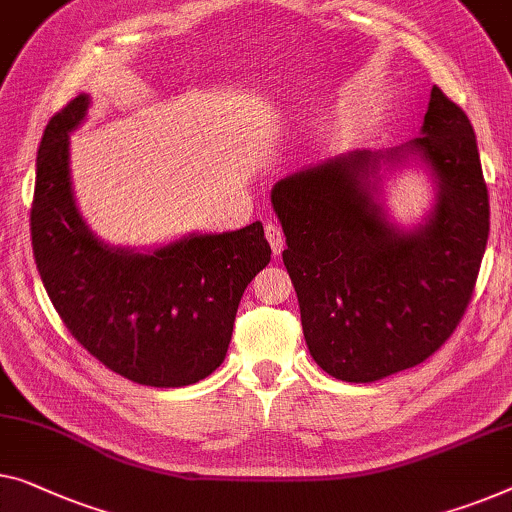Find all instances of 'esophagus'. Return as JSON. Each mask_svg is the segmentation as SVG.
Listing matches in <instances>:
<instances>
[{"mask_svg": "<svg viewBox=\"0 0 512 512\" xmlns=\"http://www.w3.org/2000/svg\"><path fill=\"white\" fill-rule=\"evenodd\" d=\"M265 238H268L274 256H279L281 251H284V233H281V228L277 224H272V221L265 224Z\"/></svg>", "mask_w": 512, "mask_h": 512, "instance_id": "esophagus-1", "label": "esophagus"}]
</instances>
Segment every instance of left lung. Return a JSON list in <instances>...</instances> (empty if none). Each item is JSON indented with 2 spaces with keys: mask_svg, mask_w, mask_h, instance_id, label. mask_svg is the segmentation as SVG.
I'll list each match as a JSON object with an SVG mask.
<instances>
[{
  "mask_svg": "<svg viewBox=\"0 0 512 512\" xmlns=\"http://www.w3.org/2000/svg\"><path fill=\"white\" fill-rule=\"evenodd\" d=\"M425 167L435 205L404 232L382 207V173ZM286 235L284 265L316 365L348 383L416 367L453 335L476 286L490 201L476 133L432 87L420 136L385 152L355 150L272 187Z\"/></svg>",
  "mask_w": 512,
  "mask_h": 512,
  "instance_id": "left-lung-1",
  "label": "left lung"
}]
</instances>
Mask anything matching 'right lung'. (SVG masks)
<instances>
[{
	"label": "right lung",
	"instance_id": "add662e5",
	"mask_svg": "<svg viewBox=\"0 0 512 512\" xmlns=\"http://www.w3.org/2000/svg\"><path fill=\"white\" fill-rule=\"evenodd\" d=\"M90 101L78 94L43 131L32 203L36 268L59 318L96 360L140 385H191L224 362L244 288L272 249L261 221L150 251L96 238L73 198L69 168V136Z\"/></svg>",
	"mask_w": 512,
	"mask_h": 512
}]
</instances>
